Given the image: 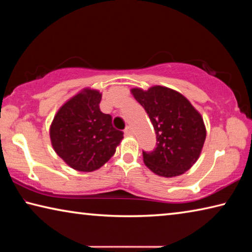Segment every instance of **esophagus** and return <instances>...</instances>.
<instances>
[{
	"label": "esophagus",
	"instance_id": "34e87169",
	"mask_svg": "<svg viewBox=\"0 0 252 252\" xmlns=\"http://www.w3.org/2000/svg\"><path fill=\"white\" fill-rule=\"evenodd\" d=\"M125 133L126 135H131V134H133V130H132L131 126H126V130H125Z\"/></svg>",
	"mask_w": 252,
	"mask_h": 252
}]
</instances>
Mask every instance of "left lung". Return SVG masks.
Returning a JSON list of instances; mask_svg holds the SVG:
<instances>
[{"label":"left lung","instance_id":"obj_1","mask_svg":"<svg viewBox=\"0 0 252 252\" xmlns=\"http://www.w3.org/2000/svg\"><path fill=\"white\" fill-rule=\"evenodd\" d=\"M132 94L146 110L157 135L153 151H142L147 167L158 176L172 178L188 171L198 160L206 140L202 117L181 93L156 85Z\"/></svg>","mask_w":252,"mask_h":252}]
</instances>
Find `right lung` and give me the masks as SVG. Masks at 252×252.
<instances>
[{"instance_id": "1", "label": "right lung", "mask_w": 252, "mask_h": 252, "mask_svg": "<svg viewBox=\"0 0 252 252\" xmlns=\"http://www.w3.org/2000/svg\"><path fill=\"white\" fill-rule=\"evenodd\" d=\"M101 97L99 91L84 89L60 108L50 127L54 151L78 171L101 168L123 139L110 114L100 111Z\"/></svg>"}]
</instances>
